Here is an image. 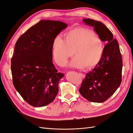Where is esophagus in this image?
<instances>
[{"label":"esophagus","mask_w":133,"mask_h":133,"mask_svg":"<svg viewBox=\"0 0 133 133\" xmlns=\"http://www.w3.org/2000/svg\"><path fill=\"white\" fill-rule=\"evenodd\" d=\"M79 75L81 76V77L82 78H85V75H84V74H82V73H79Z\"/></svg>","instance_id":"obj_1"}]
</instances>
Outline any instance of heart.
<instances>
[{"mask_svg": "<svg viewBox=\"0 0 133 133\" xmlns=\"http://www.w3.org/2000/svg\"><path fill=\"white\" fill-rule=\"evenodd\" d=\"M104 51V43L93 31L79 28L65 34V40L58 35L52 44V53L55 62L60 66L65 65L72 55L69 65L82 69L94 68L101 61Z\"/></svg>", "mask_w": 133, "mask_h": 133, "instance_id": "b5f03b06", "label": "heart"}]
</instances>
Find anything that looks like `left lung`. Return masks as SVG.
<instances>
[{"label":"left lung","mask_w":133,"mask_h":133,"mask_svg":"<svg viewBox=\"0 0 133 133\" xmlns=\"http://www.w3.org/2000/svg\"><path fill=\"white\" fill-rule=\"evenodd\" d=\"M83 22L93 27L99 37L107 44L101 61L86 74L79 90L89 101L102 103L109 98L121 84L122 54L118 41L103 23L90 19H83Z\"/></svg>","instance_id":"8db88e82"}]
</instances>
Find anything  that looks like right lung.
<instances>
[{"label": "right lung", "mask_w": 133, "mask_h": 133, "mask_svg": "<svg viewBox=\"0 0 133 133\" xmlns=\"http://www.w3.org/2000/svg\"><path fill=\"white\" fill-rule=\"evenodd\" d=\"M67 27L60 21L42 20L19 38L11 60L13 83L26 102L46 106L55 99L64 76L52 62L54 38Z\"/></svg>", "instance_id": "add662e5"}]
</instances>
